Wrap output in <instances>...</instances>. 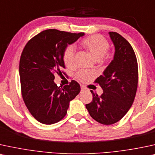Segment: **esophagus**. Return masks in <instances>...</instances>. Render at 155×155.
<instances>
[{"label":"esophagus","instance_id":"34e87169","mask_svg":"<svg viewBox=\"0 0 155 155\" xmlns=\"http://www.w3.org/2000/svg\"><path fill=\"white\" fill-rule=\"evenodd\" d=\"M81 91H85V90H87V88H86L83 85L81 86Z\"/></svg>","mask_w":155,"mask_h":155}]
</instances>
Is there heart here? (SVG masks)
<instances>
[{"mask_svg":"<svg viewBox=\"0 0 155 155\" xmlns=\"http://www.w3.org/2000/svg\"><path fill=\"white\" fill-rule=\"evenodd\" d=\"M81 45L97 60L102 58L108 51L110 44L107 39L101 35H92L81 41ZM75 49L72 46H68L63 53V60L67 67H72L74 64ZM89 74L85 71H80L76 74V78L80 81H86L89 79Z\"/></svg>","mask_w":155,"mask_h":155,"instance_id":"heart-1","label":"heart"}]
</instances>
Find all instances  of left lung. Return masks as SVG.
I'll list each match as a JSON object with an SVG mask.
<instances>
[{"label":"left lung","instance_id":"obj_1","mask_svg":"<svg viewBox=\"0 0 155 155\" xmlns=\"http://www.w3.org/2000/svg\"><path fill=\"white\" fill-rule=\"evenodd\" d=\"M115 46L114 59L94 83L99 84L103 94L98 96L91 91L93 99L86 104L92 118L102 124L119 121L134 102L138 84V64L130 43L117 32H109Z\"/></svg>","mask_w":155,"mask_h":155}]
</instances>
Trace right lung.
Returning a JSON list of instances; mask_svg holds the SVG:
<instances>
[{
    "instance_id": "obj_1",
    "label": "right lung",
    "mask_w": 155,
    "mask_h": 155,
    "mask_svg": "<svg viewBox=\"0 0 155 155\" xmlns=\"http://www.w3.org/2000/svg\"><path fill=\"white\" fill-rule=\"evenodd\" d=\"M84 35L48 29L25 44L19 62L21 94L27 109L39 122L52 124L67 113L70 101L81 91L74 80L62 88L54 83V74H65L63 53L68 44Z\"/></svg>"
}]
</instances>
